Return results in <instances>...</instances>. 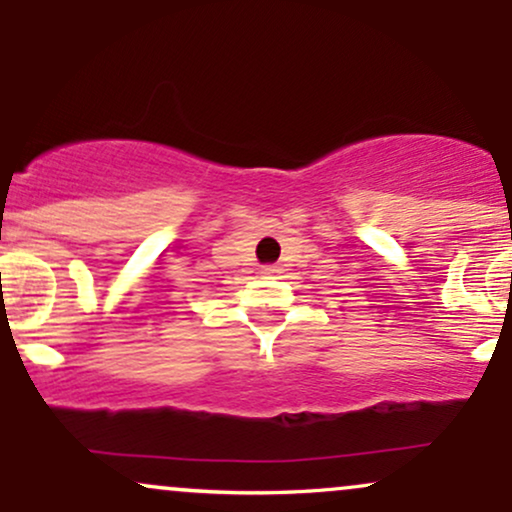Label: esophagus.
<instances>
[{
    "mask_svg": "<svg viewBox=\"0 0 512 512\" xmlns=\"http://www.w3.org/2000/svg\"><path fill=\"white\" fill-rule=\"evenodd\" d=\"M276 272H279V269H276V267H264L262 269V276H267V279H269V276H276Z\"/></svg>",
    "mask_w": 512,
    "mask_h": 512,
    "instance_id": "esophagus-1",
    "label": "esophagus"
}]
</instances>
